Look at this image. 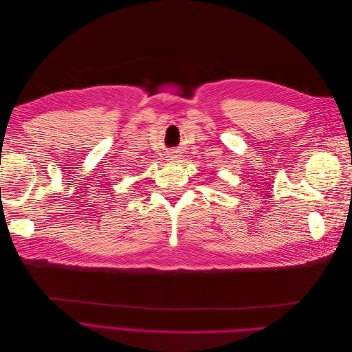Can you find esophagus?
<instances>
[{
    "label": "esophagus",
    "mask_w": 352,
    "mask_h": 352,
    "mask_svg": "<svg viewBox=\"0 0 352 352\" xmlns=\"http://www.w3.org/2000/svg\"><path fill=\"white\" fill-rule=\"evenodd\" d=\"M176 158H179L176 154H168V157H167V160H172V162H173V160H176Z\"/></svg>",
    "instance_id": "1"
}]
</instances>
